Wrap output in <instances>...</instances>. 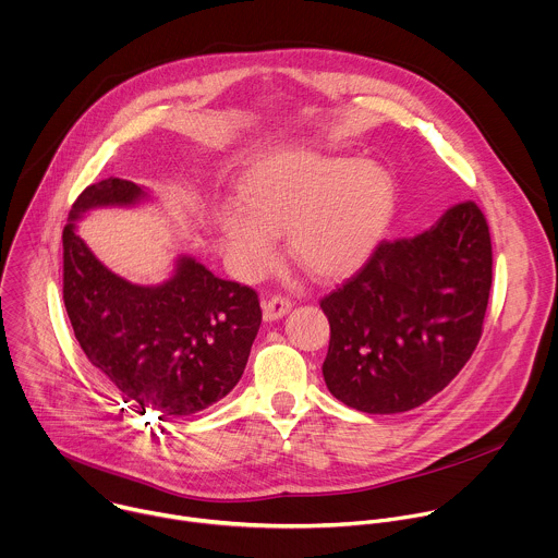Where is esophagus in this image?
Masks as SVG:
<instances>
[{
  "label": "esophagus",
  "instance_id": "34e87169",
  "mask_svg": "<svg viewBox=\"0 0 558 558\" xmlns=\"http://www.w3.org/2000/svg\"><path fill=\"white\" fill-rule=\"evenodd\" d=\"M289 311H291V302H289L287 298L274 295V298L263 300V317H265V322H278V319H282Z\"/></svg>",
  "mask_w": 558,
  "mask_h": 558
}]
</instances>
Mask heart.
<instances>
[{
	"mask_svg": "<svg viewBox=\"0 0 558 558\" xmlns=\"http://www.w3.org/2000/svg\"><path fill=\"white\" fill-rule=\"evenodd\" d=\"M223 204L217 230L230 265L243 278L263 274L276 256V234L317 280H341L374 254L396 213L391 173L372 160L278 151L256 160Z\"/></svg>",
	"mask_w": 558,
	"mask_h": 558,
	"instance_id": "b5f03b06",
	"label": "heart"
}]
</instances>
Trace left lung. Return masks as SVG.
<instances>
[{"label": "left lung", "instance_id": "obj_1", "mask_svg": "<svg viewBox=\"0 0 558 558\" xmlns=\"http://www.w3.org/2000/svg\"><path fill=\"white\" fill-rule=\"evenodd\" d=\"M492 265L489 226L474 202L415 236L383 241L322 300L328 391L369 415L404 413L444 391L481 341Z\"/></svg>", "mask_w": 558, "mask_h": 558}]
</instances>
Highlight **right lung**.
Wrapping results in <instances>:
<instances>
[{
	"label": "right lung",
	"mask_w": 558,
	"mask_h": 558,
	"mask_svg": "<svg viewBox=\"0 0 558 558\" xmlns=\"http://www.w3.org/2000/svg\"><path fill=\"white\" fill-rule=\"evenodd\" d=\"M149 199L147 186L121 178L82 191L62 230V300L86 359L125 402L162 420L199 413L236 387L263 313L250 287L217 278L189 254L160 284H134L77 234V221L95 208Z\"/></svg>",
	"instance_id": "1"
}]
</instances>
